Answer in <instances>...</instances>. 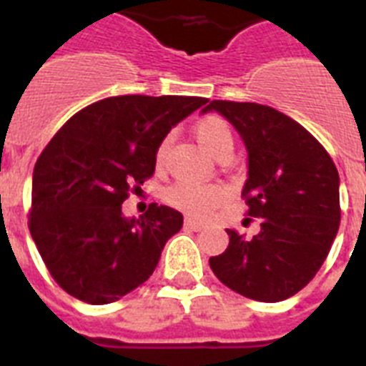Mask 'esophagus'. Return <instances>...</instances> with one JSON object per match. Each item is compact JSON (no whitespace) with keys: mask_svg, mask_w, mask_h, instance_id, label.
I'll use <instances>...</instances> for the list:
<instances>
[{"mask_svg":"<svg viewBox=\"0 0 366 366\" xmlns=\"http://www.w3.org/2000/svg\"><path fill=\"white\" fill-rule=\"evenodd\" d=\"M184 227L192 228V230H195V232H201V230H204L206 224H202V222L195 221V219H192V217H187L186 221H184Z\"/></svg>","mask_w":366,"mask_h":366,"instance_id":"esophagus-1","label":"esophagus"}]
</instances>
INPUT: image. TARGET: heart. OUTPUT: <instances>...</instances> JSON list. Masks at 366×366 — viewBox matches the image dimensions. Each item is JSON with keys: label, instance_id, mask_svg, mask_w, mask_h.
I'll list each match as a JSON object with an SVG mask.
<instances>
[{"label": "heart", "instance_id": "1", "mask_svg": "<svg viewBox=\"0 0 366 366\" xmlns=\"http://www.w3.org/2000/svg\"><path fill=\"white\" fill-rule=\"evenodd\" d=\"M193 134L197 142L215 158L221 154H230L234 149V134L232 129L222 117L206 116L195 123ZM165 144L160 145L157 152V162L160 164L164 158ZM165 201L174 208L182 209L195 217H206L214 208L227 201V189L219 184H199V182H177L169 186L164 193Z\"/></svg>", "mask_w": 366, "mask_h": 366}]
</instances>
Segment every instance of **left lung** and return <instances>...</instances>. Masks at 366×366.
<instances>
[{"label":"left lung","mask_w":366,"mask_h":366,"mask_svg":"<svg viewBox=\"0 0 366 366\" xmlns=\"http://www.w3.org/2000/svg\"><path fill=\"white\" fill-rule=\"evenodd\" d=\"M206 112H219L239 132L249 152L241 197L249 215L262 217L252 239L227 230L228 249L209 267L243 297L285 300L313 280L339 230L335 164L300 123L271 107L212 101Z\"/></svg>","instance_id":"obj_1"}]
</instances>
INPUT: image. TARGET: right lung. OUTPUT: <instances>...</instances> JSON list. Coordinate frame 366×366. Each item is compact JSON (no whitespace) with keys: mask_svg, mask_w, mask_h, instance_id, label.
<instances>
[{"mask_svg":"<svg viewBox=\"0 0 366 366\" xmlns=\"http://www.w3.org/2000/svg\"><path fill=\"white\" fill-rule=\"evenodd\" d=\"M208 103L182 95H119L82 108L33 171L29 230L51 276L88 304L119 300L154 272L180 212L157 202L139 219L122 204L157 167L177 123Z\"/></svg>","mask_w":366,"mask_h":366,"instance_id":"right-lung-1","label":"right lung"}]
</instances>
